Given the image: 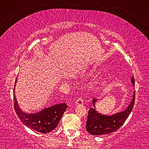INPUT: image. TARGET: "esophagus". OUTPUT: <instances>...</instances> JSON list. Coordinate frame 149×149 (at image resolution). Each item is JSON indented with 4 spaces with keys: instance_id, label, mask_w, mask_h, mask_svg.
Wrapping results in <instances>:
<instances>
[{
    "instance_id": "obj_1",
    "label": "esophagus",
    "mask_w": 149,
    "mask_h": 149,
    "mask_svg": "<svg viewBox=\"0 0 149 149\" xmlns=\"http://www.w3.org/2000/svg\"><path fill=\"white\" fill-rule=\"evenodd\" d=\"M75 103H76V104L78 106H81L84 104V100H83L81 98H79V99L76 100Z\"/></svg>"
}]
</instances>
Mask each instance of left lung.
Returning a JSON list of instances; mask_svg holds the SVG:
<instances>
[{"label": "left lung", "mask_w": 149, "mask_h": 149, "mask_svg": "<svg viewBox=\"0 0 149 149\" xmlns=\"http://www.w3.org/2000/svg\"><path fill=\"white\" fill-rule=\"evenodd\" d=\"M132 83L135 85L134 77H132ZM135 91L133 92V98L130 104L124 110L115 113L112 115H105L96 110L95 104L98 99H93V108H91L88 114L86 123V130L93 135H102L112 133L123 125L129 116L135 103Z\"/></svg>", "instance_id": "obj_1"}]
</instances>
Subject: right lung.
<instances>
[{"mask_svg":"<svg viewBox=\"0 0 149 149\" xmlns=\"http://www.w3.org/2000/svg\"><path fill=\"white\" fill-rule=\"evenodd\" d=\"M17 79V77L16 78L14 88V106L15 111L20 120L24 125L32 130L37 131V132L46 133L54 130L58 124L65 110H66L68 105L65 103L54 104L52 107L45 108L38 112L31 114L24 112L17 104L15 95L14 91Z\"/></svg>","mask_w":149,"mask_h":149,"instance_id":"1","label":"right lung"}]
</instances>
